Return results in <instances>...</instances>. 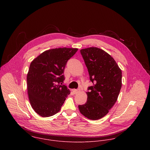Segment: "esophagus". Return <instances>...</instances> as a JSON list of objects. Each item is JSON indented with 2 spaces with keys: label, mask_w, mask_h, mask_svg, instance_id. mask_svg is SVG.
I'll list each match as a JSON object with an SVG mask.
<instances>
[{
  "label": "esophagus",
  "mask_w": 150,
  "mask_h": 150,
  "mask_svg": "<svg viewBox=\"0 0 150 150\" xmlns=\"http://www.w3.org/2000/svg\"><path fill=\"white\" fill-rule=\"evenodd\" d=\"M80 89H73V92L74 93V94H77L78 93L80 92Z\"/></svg>",
  "instance_id": "esophagus-1"
}]
</instances>
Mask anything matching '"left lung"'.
<instances>
[{"mask_svg": "<svg viewBox=\"0 0 150 150\" xmlns=\"http://www.w3.org/2000/svg\"><path fill=\"white\" fill-rule=\"evenodd\" d=\"M80 52L93 86L88 88L86 102L79 108L86 118L97 120L105 117L117 102L122 71L114 58L100 48L89 47Z\"/></svg>", "mask_w": 150, "mask_h": 150, "instance_id": "1", "label": "left lung"}]
</instances>
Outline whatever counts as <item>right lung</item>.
I'll return each mask as SVG.
<instances>
[{
  "label": "right lung",
  "mask_w": 150,
  "mask_h": 150,
  "mask_svg": "<svg viewBox=\"0 0 150 150\" xmlns=\"http://www.w3.org/2000/svg\"><path fill=\"white\" fill-rule=\"evenodd\" d=\"M78 48H58L44 51L30 63L27 74V90L30 105L43 117L58 112L69 95L63 83L67 61Z\"/></svg>",
  "instance_id": "obj_1"
}]
</instances>
